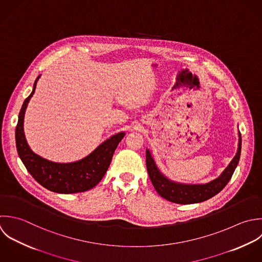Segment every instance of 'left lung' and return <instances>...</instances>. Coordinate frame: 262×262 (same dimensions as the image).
I'll list each match as a JSON object with an SVG mask.
<instances>
[{
	"mask_svg": "<svg viewBox=\"0 0 262 262\" xmlns=\"http://www.w3.org/2000/svg\"><path fill=\"white\" fill-rule=\"evenodd\" d=\"M241 143L242 139L239 132V147L236 156L219 179L205 185H184L169 181L159 171L151 156V153L147 150L146 166L150 180L156 192L161 197L170 202L177 204H193L206 201L219 194L232 179L233 173L240 160Z\"/></svg>",
	"mask_w": 262,
	"mask_h": 262,
	"instance_id": "1",
	"label": "left lung"
}]
</instances>
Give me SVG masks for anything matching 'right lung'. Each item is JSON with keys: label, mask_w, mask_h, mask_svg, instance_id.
Segmentation results:
<instances>
[{"label": "right lung", "mask_w": 262, "mask_h": 262, "mask_svg": "<svg viewBox=\"0 0 262 262\" xmlns=\"http://www.w3.org/2000/svg\"><path fill=\"white\" fill-rule=\"evenodd\" d=\"M39 76L36 77L33 90L23 102L19 112L15 130L18 155L31 177L49 191L60 194H73L91 190L100 183L106 173L113 153L124 137V133L111 137L89 156L72 163H55L34 154L28 147L24 137L23 119L25 109L34 94Z\"/></svg>", "instance_id": "add662e5"}]
</instances>
